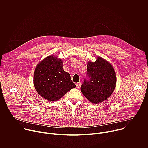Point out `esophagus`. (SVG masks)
I'll return each instance as SVG.
<instances>
[{
  "label": "esophagus",
  "instance_id": "34e87169",
  "mask_svg": "<svg viewBox=\"0 0 148 148\" xmlns=\"http://www.w3.org/2000/svg\"><path fill=\"white\" fill-rule=\"evenodd\" d=\"M76 86H77V88H79L80 86H81V82H77L76 84Z\"/></svg>",
  "mask_w": 148,
  "mask_h": 148
}]
</instances>
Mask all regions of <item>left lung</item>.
Instances as JSON below:
<instances>
[{"mask_svg": "<svg viewBox=\"0 0 148 148\" xmlns=\"http://www.w3.org/2000/svg\"><path fill=\"white\" fill-rule=\"evenodd\" d=\"M116 86L115 72L108 62L101 57L89 62L87 76L81 91L90 102L98 103L109 98Z\"/></svg>", "mask_w": 148, "mask_h": 148, "instance_id": "left-lung-1", "label": "left lung"}]
</instances>
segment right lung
Returning a JSON list of instances; mask_svg holds the SVG:
<instances>
[{
	"mask_svg": "<svg viewBox=\"0 0 148 148\" xmlns=\"http://www.w3.org/2000/svg\"><path fill=\"white\" fill-rule=\"evenodd\" d=\"M34 85L42 97L56 101L76 87L70 75L62 69L61 60L50 56L37 66L34 73Z\"/></svg>",
	"mask_w": 148,
	"mask_h": 148,
	"instance_id": "1",
	"label": "right lung"
}]
</instances>
